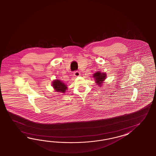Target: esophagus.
<instances>
[{
    "label": "esophagus",
    "instance_id": "1",
    "mask_svg": "<svg viewBox=\"0 0 156 156\" xmlns=\"http://www.w3.org/2000/svg\"><path fill=\"white\" fill-rule=\"evenodd\" d=\"M80 73L78 71H75L74 72V75L76 76H80Z\"/></svg>",
    "mask_w": 156,
    "mask_h": 156
}]
</instances>
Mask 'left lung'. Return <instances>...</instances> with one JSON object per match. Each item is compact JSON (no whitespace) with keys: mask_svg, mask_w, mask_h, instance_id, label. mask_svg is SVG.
<instances>
[{"mask_svg":"<svg viewBox=\"0 0 156 156\" xmlns=\"http://www.w3.org/2000/svg\"><path fill=\"white\" fill-rule=\"evenodd\" d=\"M106 74L104 73H100V72H97L93 75V77L96 80V82L97 83L98 85L101 86L103 83V81L105 80L106 76Z\"/></svg>","mask_w":156,"mask_h":156,"instance_id":"8db88e82","label":"left lung"}]
</instances>
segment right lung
<instances>
[{
  "mask_svg": "<svg viewBox=\"0 0 156 156\" xmlns=\"http://www.w3.org/2000/svg\"><path fill=\"white\" fill-rule=\"evenodd\" d=\"M52 86L54 88L55 91L57 92H61V93H65V91L67 89L66 85L64 84L60 80H55L52 82Z\"/></svg>",
  "mask_w": 156,
  "mask_h": 156,
  "instance_id": "right-lung-1",
  "label": "right lung"
}]
</instances>
